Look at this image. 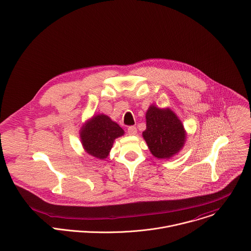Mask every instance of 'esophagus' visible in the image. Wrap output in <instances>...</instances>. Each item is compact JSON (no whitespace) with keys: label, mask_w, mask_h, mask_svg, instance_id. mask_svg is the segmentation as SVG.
I'll return each mask as SVG.
<instances>
[{"label":"esophagus","mask_w":251,"mask_h":251,"mask_svg":"<svg viewBox=\"0 0 251 251\" xmlns=\"http://www.w3.org/2000/svg\"><path fill=\"white\" fill-rule=\"evenodd\" d=\"M127 133L129 135H135L137 133V129L135 126H128L127 127Z\"/></svg>","instance_id":"obj_1"}]
</instances>
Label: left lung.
I'll use <instances>...</instances> for the list:
<instances>
[{
  "mask_svg": "<svg viewBox=\"0 0 251 251\" xmlns=\"http://www.w3.org/2000/svg\"><path fill=\"white\" fill-rule=\"evenodd\" d=\"M185 130L180 120L169 108L151 105L146 113V129L142 132L150 152L159 159H170L185 142Z\"/></svg>",
  "mask_w": 251,
  "mask_h": 251,
  "instance_id": "1",
  "label": "left lung"
}]
</instances>
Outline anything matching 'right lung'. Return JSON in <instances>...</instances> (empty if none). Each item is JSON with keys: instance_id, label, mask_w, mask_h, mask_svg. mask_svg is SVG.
I'll return each mask as SVG.
<instances>
[{"instance_id": "right-lung-1", "label": "right lung", "mask_w": 251, "mask_h": 251, "mask_svg": "<svg viewBox=\"0 0 251 251\" xmlns=\"http://www.w3.org/2000/svg\"><path fill=\"white\" fill-rule=\"evenodd\" d=\"M124 133V129L117 123L101 114L94 116L82 126L80 139L86 153L104 160L108 157L115 139Z\"/></svg>"}]
</instances>
